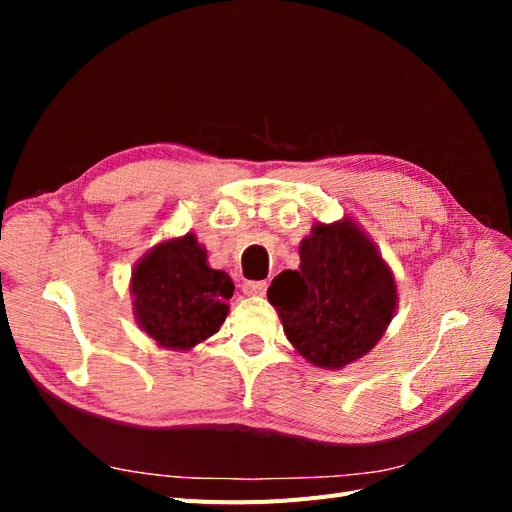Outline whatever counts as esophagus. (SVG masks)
<instances>
[{"mask_svg": "<svg viewBox=\"0 0 512 512\" xmlns=\"http://www.w3.org/2000/svg\"><path fill=\"white\" fill-rule=\"evenodd\" d=\"M243 292L250 294V297H262L267 292V282H245Z\"/></svg>", "mask_w": 512, "mask_h": 512, "instance_id": "34e87169", "label": "esophagus"}]
</instances>
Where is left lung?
<instances>
[{
  "instance_id": "obj_1",
  "label": "left lung",
  "mask_w": 512,
  "mask_h": 512,
  "mask_svg": "<svg viewBox=\"0 0 512 512\" xmlns=\"http://www.w3.org/2000/svg\"><path fill=\"white\" fill-rule=\"evenodd\" d=\"M299 256V271H282L267 292L288 342L322 369L363 359L395 316L391 267L352 218L316 222Z\"/></svg>"
}]
</instances>
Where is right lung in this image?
I'll list each match as a JSON object with an SVG mask.
<instances>
[{
  "mask_svg": "<svg viewBox=\"0 0 512 512\" xmlns=\"http://www.w3.org/2000/svg\"><path fill=\"white\" fill-rule=\"evenodd\" d=\"M235 292L230 275L207 265L194 232L153 245L130 277L134 320L166 350H192L218 333Z\"/></svg>",
  "mask_w": 512,
  "mask_h": 512,
  "instance_id": "right-lung-1",
  "label": "right lung"
}]
</instances>
